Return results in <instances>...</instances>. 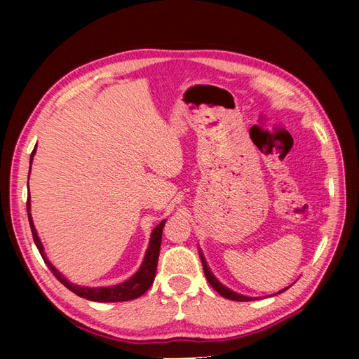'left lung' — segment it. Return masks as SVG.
Listing matches in <instances>:
<instances>
[{
	"label": "left lung",
	"instance_id": "left-lung-1",
	"mask_svg": "<svg viewBox=\"0 0 359 359\" xmlns=\"http://www.w3.org/2000/svg\"><path fill=\"white\" fill-rule=\"evenodd\" d=\"M201 260H202V266H203V273H205L206 280L210 281V285H211L217 292H219L222 297H224V298H227V299H232V301H253V298H248V297L240 295V293H235V292L229 290L227 287H224L222 283H219V281H217V278L211 274V271L208 269V266H206V262H205V259H203L202 253H201ZM287 289H289V287H286V289H283V290H280L278 293L285 292V290H287Z\"/></svg>",
	"mask_w": 359,
	"mask_h": 359
}]
</instances>
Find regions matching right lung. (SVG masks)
Returning a JSON list of instances; mask_svg holds the SVG:
<instances>
[{"instance_id": "1", "label": "right lung", "mask_w": 359, "mask_h": 359, "mask_svg": "<svg viewBox=\"0 0 359 359\" xmlns=\"http://www.w3.org/2000/svg\"><path fill=\"white\" fill-rule=\"evenodd\" d=\"M34 153H36V149H32L29 163L32 161V156H34ZM29 169H31V166H29ZM29 208H31V203H29V196H28L27 212H28V220H29V226H31V232H32V240H34L43 260H45V264L50 269V273L57 277V280H60L64 286H66L69 290H72L73 293H76L78 297L90 299V301H95V302L130 301V299H135V298H139L140 295H144V293L151 287V285H153V281L156 278L158 255H160L161 233H163V227H165V223H166L165 220H163L156 227L153 233H151V241H149V247L147 250L144 262H142V265H140L137 273L132 278L124 281V283H121V285L111 286V287H82V286H76V285L70 283V281L66 280V277L61 276L58 271L50 265V262L45 255V250H43V245L39 240L37 232L34 229V224H32V217H31Z\"/></svg>"}]
</instances>
